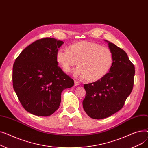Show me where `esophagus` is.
I'll return each instance as SVG.
<instances>
[{
  "instance_id": "esophagus-1",
  "label": "esophagus",
  "mask_w": 148,
  "mask_h": 148,
  "mask_svg": "<svg viewBox=\"0 0 148 148\" xmlns=\"http://www.w3.org/2000/svg\"><path fill=\"white\" fill-rule=\"evenodd\" d=\"M79 84H80V83H79V82H78L76 81V80L74 81V85H75V86H78Z\"/></svg>"
}]
</instances>
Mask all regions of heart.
<instances>
[{
	"mask_svg": "<svg viewBox=\"0 0 148 148\" xmlns=\"http://www.w3.org/2000/svg\"><path fill=\"white\" fill-rule=\"evenodd\" d=\"M58 63L68 73L78 64L73 72L75 78L89 81L101 79L108 72L113 62L111 51L99 44L82 41L73 44L69 49L62 48L56 54Z\"/></svg>",
	"mask_w": 148,
	"mask_h": 148,
	"instance_id": "heart-1",
	"label": "heart"
}]
</instances>
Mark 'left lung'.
<instances>
[{
	"instance_id": "obj_1",
	"label": "left lung",
	"mask_w": 148,
	"mask_h": 148,
	"mask_svg": "<svg viewBox=\"0 0 148 148\" xmlns=\"http://www.w3.org/2000/svg\"><path fill=\"white\" fill-rule=\"evenodd\" d=\"M108 43L112 52L111 68L103 78L85 84L84 110L91 118L104 119L120 110L133 88L135 68L125 51L115 44Z\"/></svg>"
}]
</instances>
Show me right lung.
<instances>
[{
  "instance_id": "obj_1",
  "label": "right lung",
  "mask_w": 148,
  "mask_h": 148,
  "mask_svg": "<svg viewBox=\"0 0 148 148\" xmlns=\"http://www.w3.org/2000/svg\"><path fill=\"white\" fill-rule=\"evenodd\" d=\"M63 44L51 38L38 40L15 60L13 88L23 107L31 114H52L60 106L62 92L74 86V80L58 66L56 54Z\"/></svg>"
}]
</instances>
